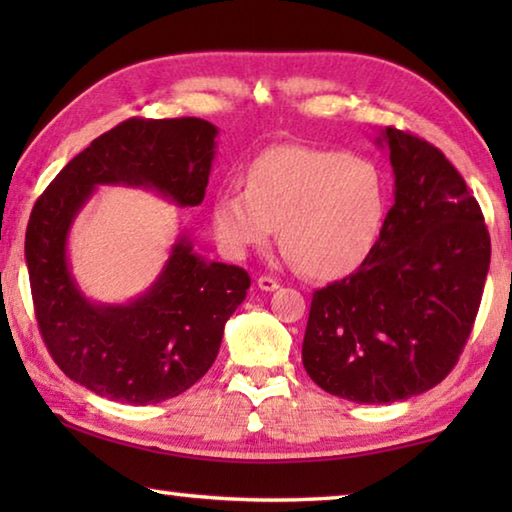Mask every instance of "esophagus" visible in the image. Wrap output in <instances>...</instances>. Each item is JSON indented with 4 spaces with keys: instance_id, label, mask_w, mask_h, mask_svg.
Segmentation results:
<instances>
[{
    "instance_id": "34e87169",
    "label": "esophagus",
    "mask_w": 512,
    "mask_h": 512,
    "mask_svg": "<svg viewBox=\"0 0 512 512\" xmlns=\"http://www.w3.org/2000/svg\"><path fill=\"white\" fill-rule=\"evenodd\" d=\"M257 287L262 291H275V289H280V282H277L271 275H262V277H257Z\"/></svg>"
}]
</instances>
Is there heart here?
<instances>
[{"label": "heart", "instance_id": "b5f03b06", "mask_svg": "<svg viewBox=\"0 0 512 512\" xmlns=\"http://www.w3.org/2000/svg\"><path fill=\"white\" fill-rule=\"evenodd\" d=\"M384 219V178L361 155L275 146L246 171V189L223 187L212 201L221 248L241 259L280 228L291 262L314 277H341L375 244Z\"/></svg>", "mask_w": 512, "mask_h": 512}]
</instances>
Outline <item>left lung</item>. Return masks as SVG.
<instances>
[{
  "instance_id": "8db88e82",
  "label": "left lung",
  "mask_w": 512,
  "mask_h": 512,
  "mask_svg": "<svg viewBox=\"0 0 512 512\" xmlns=\"http://www.w3.org/2000/svg\"><path fill=\"white\" fill-rule=\"evenodd\" d=\"M377 144L395 203L357 271L314 293L302 341L307 375L357 404L409 400L449 375L490 266L481 207L443 151L391 126Z\"/></svg>"
}]
</instances>
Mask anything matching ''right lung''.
Listing matches in <instances>:
<instances>
[{
  "instance_id": "obj_1",
  "label": "right lung",
  "mask_w": 512,
  "mask_h": 512,
  "mask_svg": "<svg viewBox=\"0 0 512 512\" xmlns=\"http://www.w3.org/2000/svg\"><path fill=\"white\" fill-rule=\"evenodd\" d=\"M216 135L198 117L121 121L69 160L33 205L24 257L42 341L58 368L92 393L137 406L185 393L210 370L223 327L246 298L244 268L207 262L185 232L158 280L126 305L85 298L67 262L69 230L99 185L201 205Z\"/></svg>"
}]
</instances>
